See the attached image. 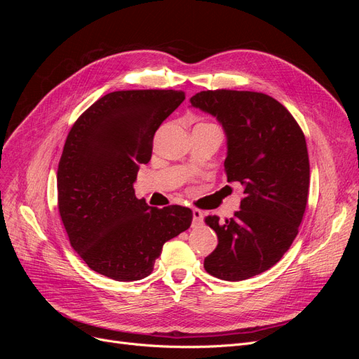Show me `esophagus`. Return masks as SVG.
Segmentation results:
<instances>
[{
  "label": "esophagus",
  "instance_id": "obj_1",
  "mask_svg": "<svg viewBox=\"0 0 359 359\" xmlns=\"http://www.w3.org/2000/svg\"><path fill=\"white\" fill-rule=\"evenodd\" d=\"M191 212H193V226L201 224V223H202V220H203V214H202V211H201V210H198V208H193V210H191Z\"/></svg>",
  "mask_w": 359,
  "mask_h": 359
}]
</instances>
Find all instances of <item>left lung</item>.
I'll return each mask as SVG.
<instances>
[{
	"mask_svg": "<svg viewBox=\"0 0 359 359\" xmlns=\"http://www.w3.org/2000/svg\"><path fill=\"white\" fill-rule=\"evenodd\" d=\"M190 103L223 126L227 182L244 186L232 219H205L219 244L203 268L227 281L255 277L274 266L298 235L310 186L306 137L286 107L264 93L208 90Z\"/></svg>",
	"mask_w": 359,
	"mask_h": 359,
	"instance_id": "obj_1",
	"label": "left lung"
}]
</instances>
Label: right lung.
Here are the masks:
<instances>
[{
    "instance_id": "1",
    "label": "right lung",
    "mask_w": 359,
    "mask_h": 359,
    "mask_svg": "<svg viewBox=\"0 0 359 359\" xmlns=\"http://www.w3.org/2000/svg\"><path fill=\"white\" fill-rule=\"evenodd\" d=\"M184 99L175 90L114 91L70 128L57 172L58 210L70 245L95 273L145 278L163 244L190 227V208L148 206L133 189L157 128Z\"/></svg>"
}]
</instances>
